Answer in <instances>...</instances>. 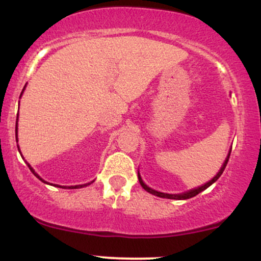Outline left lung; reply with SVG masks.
I'll use <instances>...</instances> for the list:
<instances>
[{
    "label": "left lung",
    "mask_w": 261,
    "mask_h": 261,
    "mask_svg": "<svg viewBox=\"0 0 261 261\" xmlns=\"http://www.w3.org/2000/svg\"><path fill=\"white\" fill-rule=\"evenodd\" d=\"M229 155H230V151H229L228 155H227L226 161H224V163H223L222 168L220 169V172L217 173V175H216V176H214V179H211V180H210L208 182H206V184H205V185H202V187H200V188H197V189H194V190H190V191H188V193H184V194H178V195H172V194H164V193H160V191H155V190H153V189L148 188L147 185H146L145 182L142 181V179H141L140 174H139V181H140L141 187H142L143 189H145L146 191H148L149 194H153V195H155V196H160V197H166V199H174V200H187V199H190V197H194V196H196L197 194H199V193H201L202 190H205V189H207V188L210 187V185H211V184H214V182L216 181L218 178H220L221 174H222V173H223L224 168H226V166H227V162H228V160H229Z\"/></svg>",
    "instance_id": "8db88e82"
}]
</instances>
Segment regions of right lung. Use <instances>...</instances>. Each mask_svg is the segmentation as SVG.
<instances>
[{"label": "right lung", "instance_id": "right-lung-1", "mask_svg": "<svg viewBox=\"0 0 261 261\" xmlns=\"http://www.w3.org/2000/svg\"><path fill=\"white\" fill-rule=\"evenodd\" d=\"M23 91H24V89H23ZM22 93H23V92H22ZM20 95H22V94H20ZM17 120H18V116H17ZM16 131H17V127H16ZM19 152H20V151H19ZM27 164H28V163H27ZM28 167H29V169H31V170H32V173H33V174H34L35 176H37V178H39V179H40V180H41V181H44V180H43V179H41V178H40V176H39V175L37 174V173H35V172H34V169H33V168H32V167H31V166H29V164H28ZM44 182H46V181H44ZM85 185H87V184H85ZM85 185H74V187H68V189H79V188H82V187H85ZM60 188H61V187H60ZM62 188H65V187H62Z\"/></svg>", "mask_w": 261, "mask_h": 261}]
</instances>
